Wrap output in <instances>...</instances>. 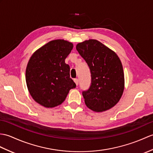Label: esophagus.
<instances>
[{
	"label": "esophagus",
	"mask_w": 153,
	"mask_h": 153,
	"mask_svg": "<svg viewBox=\"0 0 153 153\" xmlns=\"http://www.w3.org/2000/svg\"><path fill=\"white\" fill-rule=\"evenodd\" d=\"M74 82L76 83V85H78V84H79V79H77V78H76V79H74Z\"/></svg>",
	"instance_id": "1"
}]
</instances>
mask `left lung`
Returning a JSON list of instances; mask_svg holds the SVG:
<instances>
[{
	"instance_id": "left-lung-1",
	"label": "left lung",
	"mask_w": 153,
	"mask_h": 153,
	"mask_svg": "<svg viewBox=\"0 0 153 153\" xmlns=\"http://www.w3.org/2000/svg\"><path fill=\"white\" fill-rule=\"evenodd\" d=\"M76 49L89 67L90 87L82 92L87 107L97 112L113 108L120 100L125 86L122 63L118 56L101 42L88 40Z\"/></svg>"
}]
</instances>
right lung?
I'll use <instances>...</instances> for the list:
<instances>
[{"label":"right lung","mask_w":153,"mask_h":153,"mask_svg":"<svg viewBox=\"0 0 153 153\" xmlns=\"http://www.w3.org/2000/svg\"><path fill=\"white\" fill-rule=\"evenodd\" d=\"M73 44L64 40L48 42L35 51L26 68V83L34 100L45 108L57 106L65 100L76 85L70 77L65 63Z\"/></svg>","instance_id":"1"}]
</instances>
